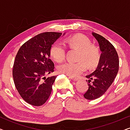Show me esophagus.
<instances>
[{"label":"esophagus","instance_id":"1","mask_svg":"<svg viewBox=\"0 0 130 130\" xmlns=\"http://www.w3.org/2000/svg\"><path fill=\"white\" fill-rule=\"evenodd\" d=\"M69 78L70 79H72V80H73L76 81V80H78V78L77 77H72V76H69Z\"/></svg>","mask_w":130,"mask_h":130}]
</instances>
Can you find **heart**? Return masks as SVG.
Instances as JSON below:
<instances>
[{"mask_svg": "<svg viewBox=\"0 0 130 130\" xmlns=\"http://www.w3.org/2000/svg\"><path fill=\"white\" fill-rule=\"evenodd\" d=\"M68 44L73 49L79 51L76 63L64 62L57 67L59 72L70 76L75 77L80 75L86 69L96 67L101 60L100 49L92 44L91 41L82 34L73 35L68 39ZM50 56L55 61L61 62L66 57V48L63 43L56 42L51 46Z\"/></svg>", "mask_w": 130, "mask_h": 130, "instance_id": "1", "label": "heart"}]
</instances>
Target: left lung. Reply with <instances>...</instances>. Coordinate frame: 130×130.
Here are the masks:
<instances>
[{
	"instance_id": "1",
	"label": "left lung",
	"mask_w": 130,
	"mask_h": 130,
	"mask_svg": "<svg viewBox=\"0 0 130 130\" xmlns=\"http://www.w3.org/2000/svg\"><path fill=\"white\" fill-rule=\"evenodd\" d=\"M92 34L99 42L102 54L96 69L86 76L89 87L83 96L89 100L104 95L113 83L119 69L118 55L113 45L98 34Z\"/></svg>"
}]
</instances>
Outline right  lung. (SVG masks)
Returning a JSON list of instances; mask_svg holds the SVG:
<instances>
[{
  "instance_id": "obj_1",
  "label": "right lung",
  "mask_w": 130,
  "mask_h": 130,
  "mask_svg": "<svg viewBox=\"0 0 130 130\" xmlns=\"http://www.w3.org/2000/svg\"><path fill=\"white\" fill-rule=\"evenodd\" d=\"M61 34H39L25 42L16 55L12 70L15 86L22 98L31 105H42L50 96L56 76H45L54 71L50 49Z\"/></svg>"
}]
</instances>
